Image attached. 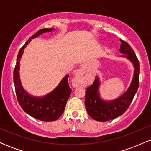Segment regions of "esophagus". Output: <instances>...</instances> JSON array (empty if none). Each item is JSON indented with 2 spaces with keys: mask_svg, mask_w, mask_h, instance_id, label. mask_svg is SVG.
<instances>
[{
  "mask_svg": "<svg viewBox=\"0 0 151 151\" xmlns=\"http://www.w3.org/2000/svg\"><path fill=\"white\" fill-rule=\"evenodd\" d=\"M85 75H84V71L82 68L79 70L77 72V74L75 77V81H80L82 79H84Z\"/></svg>",
  "mask_w": 151,
  "mask_h": 151,
  "instance_id": "1",
  "label": "esophagus"
}]
</instances>
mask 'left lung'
<instances>
[{
	"mask_svg": "<svg viewBox=\"0 0 151 151\" xmlns=\"http://www.w3.org/2000/svg\"><path fill=\"white\" fill-rule=\"evenodd\" d=\"M121 44L119 51L133 63L134 74L131 85L122 96L113 101H104L99 93L100 83L99 78L96 77L93 84L86 90L85 106L89 115L94 120L106 121L119 117L129 109L139 85L140 64L136 54L129 43L120 40Z\"/></svg>",
	"mask_w": 151,
	"mask_h": 151,
	"instance_id": "1",
	"label": "left lung"
}]
</instances>
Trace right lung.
I'll list each match as a JSON object with an SVG mask.
<instances>
[{"mask_svg": "<svg viewBox=\"0 0 151 151\" xmlns=\"http://www.w3.org/2000/svg\"><path fill=\"white\" fill-rule=\"evenodd\" d=\"M52 30H53V28L41 29L29 38L19 51L13 72L15 93L19 104L27 114L35 119L43 121H56L63 114L66 104L72 92V89H70L68 83L69 75L65 76L56 89H54L52 92L42 97H35L30 96L22 88L19 76V67L20 59L23 53V50L31 40L37 37L39 35Z\"/></svg>", "mask_w": 151, "mask_h": 151, "instance_id": "1", "label": "right lung"}]
</instances>
